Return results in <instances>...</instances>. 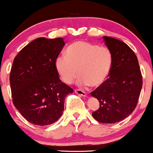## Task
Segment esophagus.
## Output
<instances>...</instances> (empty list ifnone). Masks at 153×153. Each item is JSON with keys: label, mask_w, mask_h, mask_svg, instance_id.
Masks as SVG:
<instances>
[{"label": "esophagus", "mask_w": 153, "mask_h": 153, "mask_svg": "<svg viewBox=\"0 0 153 153\" xmlns=\"http://www.w3.org/2000/svg\"><path fill=\"white\" fill-rule=\"evenodd\" d=\"M75 92L77 94L80 95V96H82V97H86V94H85V92L83 91L82 90H80V89H75Z\"/></svg>", "instance_id": "1"}]
</instances>
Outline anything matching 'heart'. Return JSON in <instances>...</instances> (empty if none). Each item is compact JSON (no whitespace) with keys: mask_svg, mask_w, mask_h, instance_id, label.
I'll use <instances>...</instances> for the list:
<instances>
[{"mask_svg":"<svg viewBox=\"0 0 153 153\" xmlns=\"http://www.w3.org/2000/svg\"><path fill=\"white\" fill-rule=\"evenodd\" d=\"M112 65V53L107 47L84 41L74 42L68 47L66 54H59L54 61L55 70L64 83H72L79 73L78 84L82 86L102 85Z\"/></svg>","mask_w":153,"mask_h":153,"instance_id":"heart-1","label":"heart"}]
</instances>
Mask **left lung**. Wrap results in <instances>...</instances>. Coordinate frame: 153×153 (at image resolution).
Wrapping results in <instances>:
<instances>
[{
  "label": "left lung",
  "instance_id": "obj_1",
  "mask_svg": "<svg viewBox=\"0 0 153 153\" xmlns=\"http://www.w3.org/2000/svg\"><path fill=\"white\" fill-rule=\"evenodd\" d=\"M112 53L109 78L92 91L100 108L92 113L102 123H115L130 115L137 105L142 87V76L137 56L126 43L110 37H102Z\"/></svg>",
  "mask_w": 153,
  "mask_h": 153
}]
</instances>
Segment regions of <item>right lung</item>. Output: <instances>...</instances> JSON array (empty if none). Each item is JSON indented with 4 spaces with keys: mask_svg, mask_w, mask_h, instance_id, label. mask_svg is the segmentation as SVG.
Wrapping results in <instances>:
<instances>
[{
    "mask_svg": "<svg viewBox=\"0 0 153 153\" xmlns=\"http://www.w3.org/2000/svg\"><path fill=\"white\" fill-rule=\"evenodd\" d=\"M63 38H38L14 58L10 73L13 103L30 123L47 126L62 115L64 102L73 88L62 82L54 67Z\"/></svg>",
    "mask_w": 153,
    "mask_h": 153,
    "instance_id": "obj_1",
    "label": "right lung"
}]
</instances>
